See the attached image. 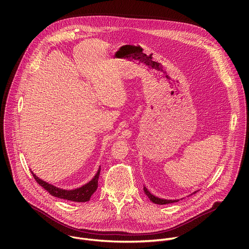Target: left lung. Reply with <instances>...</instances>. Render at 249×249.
Instances as JSON below:
<instances>
[{
	"instance_id": "1",
	"label": "left lung",
	"mask_w": 249,
	"mask_h": 249,
	"mask_svg": "<svg viewBox=\"0 0 249 249\" xmlns=\"http://www.w3.org/2000/svg\"><path fill=\"white\" fill-rule=\"evenodd\" d=\"M99 172H100V167L98 168L96 175L93 176V178L89 183L85 184L84 186H82L80 188L73 189V190H65V189H61L59 187L54 186L53 184H50V183L46 182L45 180L39 178V177L36 174H34L33 171H31V173L34 177V179L36 180V182L40 186H42L46 191H48L52 196L57 197V198H61V199H67V200H71V201H75V202H88V201H89L91 195L95 192V190L97 188V180H98ZM144 191H145L146 195L150 198L151 201H153L154 203L157 202L154 198V195L151 194L146 187L144 188Z\"/></svg>"
}]
</instances>
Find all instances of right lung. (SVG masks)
Masks as SVG:
<instances>
[{"label": "right lung", "mask_w": 249, "mask_h": 249, "mask_svg": "<svg viewBox=\"0 0 249 249\" xmlns=\"http://www.w3.org/2000/svg\"><path fill=\"white\" fill-rule=\"evenodd\" d=\"M154 198H155V200L157 201L156 204H160V205H164V204H169V203L175 202V200H174V201H171V200H164V199H160V198H158V197H156V196H154Z\"/></svg>", "instance_id": "add662e5"}]
</instances>
